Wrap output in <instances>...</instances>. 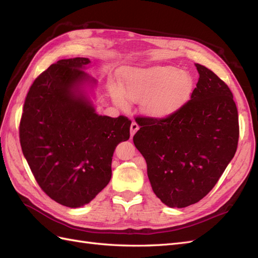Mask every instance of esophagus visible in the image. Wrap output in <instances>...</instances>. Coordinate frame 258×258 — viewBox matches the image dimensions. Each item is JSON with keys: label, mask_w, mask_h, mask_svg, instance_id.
Masks as SVG:
<instances>
[{"label": "esophagus", "mask_w": 258, "mask_h": 258, "mask_svg": "<svg viewBox=\"0 0 258 258\" xmlns=\"http://www.w3.org/2000/svg\"><path fill=\"white\" fill-rule=\"evenodd\" d=\"M138 130H139V124L136 121H134V122L131 123V127H130V136H131V138L136 135V132Z\"/></svg>", "instance_id": "esophagus-1"}]
</instances>
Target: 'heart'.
<instances>
[{
  "instance_id": "1",
  "label": "heart",
  "mask_w": 258,
  "mask_h": 258,
  "mask_svg": "<svg viewBox=\"0 0 258 258\" xmlns=\"http://www.w3.org/2000/svg\"><path fill=\"white\" fill-rule=\"evenodd\" d=\"M120 77L121 86L110 87L115 102L126 106L127 98L143 101L144 113L156 119L169 118L182 110L194 89L191 76L170 66L127 70Z\"/></svg>"
}]
</instances>
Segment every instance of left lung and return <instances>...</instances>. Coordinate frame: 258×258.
I'll return each mask as SVG.
<instances>
[{
	"label": "left lung",
	"instance_id": "left-lung-1",
	"mask_svg": "<svg viewBox=\"0 0 258 258\" xmlns=\"http://www.w3.org/2000/svg\"><path fill=\"white\" fill-rule=\"evenodd\" d=\"M196 68L197 87L182 110L166 119H136L134 143L145 158L153 191L170 208L207 196L238 146V110L229 87L208 68Z\"/></svg>",
	"mask_w": 258,
	"mask_h": 258
}]
</instances>
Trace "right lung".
Instances as JSON below:
<instances>
[{
	"label": "right lung",
	"instance_id": "1",
	"mask_svg": "<svg viewBox=\"0 0 258 258\" xmlns=\"http://www.w3.org/2000/svg\"><path fill=\"white\" fill-rule=\"evenodd\" d=\"M88 58L62 59L31 85L19 126L20 145L43 191L58 204L80 208L108 184L116 146L130 137L126 116L97 114L83 85Z\"/></svg>",
	"mask_w": 258,
	"mask_h": 258
}]
</instances>
